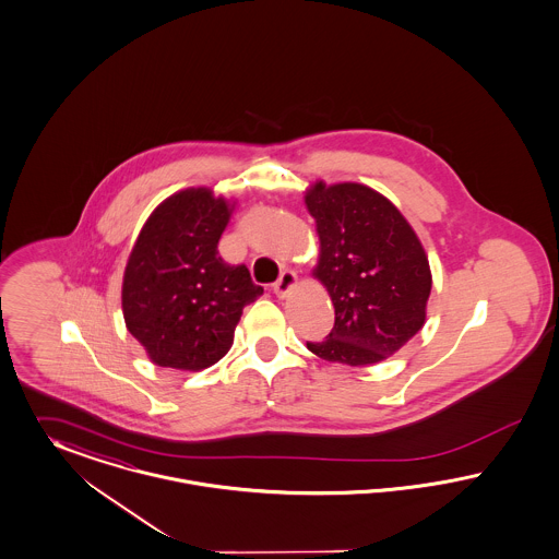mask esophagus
Masks as SVG:
<instances>
[{"mask_svg": "<svg viewBox=\"0 0 559 559\" xmlns=\"http://www.w3.org/2000/svg\"><path fill=\"white\" fill-rule=\"evenodd\" d=\"M296 287V272H292V270H283V272H281V276H278V281L274 283V294H276V297L285 299V297H289V294H292Z\"/></svg>", "mask_w": 559, "mask_h": 559, "instance_id": "obj_1", "label": "esophagus"}]
</instances>
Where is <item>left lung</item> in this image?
<instances>
[{
    "mask_svg": "<svg viewBox=\"0 0 559 559\" xmlns=\"http://www.w3.org/2000/svg\"><path fill=\"white\" fill-rule=\"evenodd\" d=\"M304 202L321 242L312 276L335 308L331 333L308 350L353 367L389 359L427 321L432 276L418 234L362 183L314 181Z\"/></svg>",
    "mask_w": 559,
    "mask_h": 559,
    "instance_id": "1",
    "label": "left lung"
}]
</instances>
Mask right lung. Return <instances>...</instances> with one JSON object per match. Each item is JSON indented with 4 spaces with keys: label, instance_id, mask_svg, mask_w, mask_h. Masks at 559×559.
<instances>
[{
    "label": "right lung",
    "instance_id": "add662e5",
    "mask_svg": "<svg viewBox=\"0 0 559 559\" xmlns=\"http://www.w3.org/2000/svg\"><path fill=\"white\" fill-rule=\"evenodd\" d=\"M234 202L209 188L163 200L132 247L122 281V312L150 361L200 371L234 344L242 308L262 296L247 265L219 258Z\"/></svg>",
    "mask_w": 559,
    "mask_h": 559
}]
</instances>
